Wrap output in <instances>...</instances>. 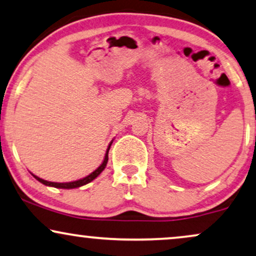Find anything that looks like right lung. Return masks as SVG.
Instances as JSON below:
<instances>
[{"mask_svg":"<svg viewBox=\"0 0 256 256\" xmlns=\"http://www.w3.org/2000/svg\"><path fill=\"white\" fill-rule=\"evenodd\" d=\"M111 144H112V142L108 145V151H106V154H105L104 162H102V166H100L96 170L93 171L92 174H90L88 176H86L85 178L78 180H74V182H68V183H56V182H48V180H42V178H40V177L35 176V174H33V176L38 180V182H41L42 184H44V186H54V188H60V189H74V188H79V186H85V184L92 182L93 180L96 178V177H98L99 174H102V171L105 169L106 164H108V150H110V148H111Z\"/></svg>","mask_w":256,"mask_h":256,"instance_id":"add662e5","label":"right lung"}]
</instances>
